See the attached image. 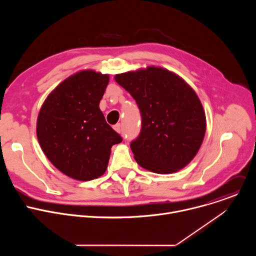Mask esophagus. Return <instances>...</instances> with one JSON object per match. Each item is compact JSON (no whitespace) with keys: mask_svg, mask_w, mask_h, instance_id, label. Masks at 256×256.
Here are the masks:
<instances>
[{"mask_svg":"<svg viewBox=\"0 0 256 256\" xmlns=\"http://www.w3.org/2000/svg\"><path fill=\"white\" fill-rule=\"evenodd\" d=\"M114 128L118 132H122V126H120V124H116L114 126Z\"/></svg>","mask_w":256,"mask_h":256,"instance_id":"34e87169","label":"esophagus"}]
</instances>
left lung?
Returning a JSON list of instances; mask_svg holds the SVG:
<instances>
[{
  "label": "left lung",
  "mask_w": 256,
  "mask_h": 256,
  "mask_svg": "<svg viewBox=\"0 0 256 256\" xmlns=\"http://www.w3.org/2000/svg\"><path fill=\"white\" fill-rule=\"evenodd\" d=\"M142 116L130 149L136 163L159 174L176 172L196 155L206 132L202 105L192 88L170 70L149 66L116 76Z\"/></svg>",
  "instance_id": "1"
}]
</instances>
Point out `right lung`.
Here are the masks:
<instances>
[{
  "mask_svg": "<svg viewBox=\"0 0 256 256\" xmlns=\"http://www.w3.org/2000/svg\"><path fill=\"white\" fill-rule=\"evenodd\" d=\"M108 82V75L79 72L48 96L40 112L36 132L44 153L74 179L88 181L101 176L112 147L122 140L99 108Z\"/></svg>",
  "mask_w": 256,
  "mask_h": 256,
  "instance_id": "add662e5",
  "label": "right lung"
}]
</instances>
